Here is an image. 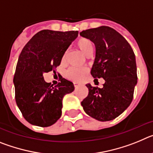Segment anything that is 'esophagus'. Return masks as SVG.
Segmentation results:
<instances>
[{
	"mask_svg": "<svg viewBox=\"0 0 153 153\" xmlns=\"http://www.w3.org/2000/svg\"><path fill=\"white\" fill-rule=\"evenodd\" d=\"M79 86V83H74V86H75V87H78V86Z\"/></svg>",
	"mask_w": 153,
	"mask_h": 153,
	"instance_id": "esophagus-1",
	"label": "esophagus"
}]
</instances>
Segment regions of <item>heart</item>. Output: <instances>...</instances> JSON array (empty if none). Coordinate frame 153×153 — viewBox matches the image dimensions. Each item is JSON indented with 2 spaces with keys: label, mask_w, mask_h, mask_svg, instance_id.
Instances as JSON below:
<instances>
[{
  "label": "heart",
  "mask_w": 153,
  "mask_h": 153,
  "mask_svg": "<svg viewBox=\"0 0 153 153\" xmlns=\"http://www.w3.org/2000/svg\"><path fill=\"white\" fill-rule=\"evenodd\" d=\"M76 47L80 50L85 55L90 54L93 51V42L88 38L85 37H81L77 40L76 42ZM66 54L63 55L62 60H65ZM86 73V68H78V67H70L67 72V75L70 79H74V80H79L81 78L83 77L84 74Z\"/></svg>",
  "instance_id": "1"
}]
</instances>
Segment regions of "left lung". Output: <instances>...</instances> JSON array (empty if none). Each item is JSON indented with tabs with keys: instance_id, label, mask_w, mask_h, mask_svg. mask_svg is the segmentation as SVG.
I'll use <instances>...</instances> for the list:
<instances>
[{
	"instance_id": "left-lung-1",
	"label": "left lung",
	"mask_w": 153,
	"mask_h": 153,
	"mask_svg": "<svg viewBox=\"0 0 153 153\" xmlns=\"http://www.w3.org/2000/svg\"><path fill=\"white\" fill-rule=\"evenodd\" d=\"M79 34L95 44L91 75L94 80L101 77L105 80L102 88L86 84L89 93L81 105L96 120H113L125 111L133 98L137 83L134 52L123 36L109 27L86 30Z\"/></svg>"
}]
</instances>
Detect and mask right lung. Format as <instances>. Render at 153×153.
I'll use <instances>...</instances> for the list:
<instances>
[{
  "mask_svg": "<svg viewBox=\"0 0 153 153\" xmlns=\"http://www.w3.org/2000/svg\"><path fill=\"white\" fill-rule=\"evenodd\" d=\"M78 31H39L23 48L13 76L15 100L24 119L40 127L53 125L61 117L62 100L74 90L64 78L56 86L46 83L44 73H56Z\"/></svg>",
  "mask_w": 153,
  "mask_h": 153,
  "instance_id": "1",
  "label": "right lung"
}]
</instances>
